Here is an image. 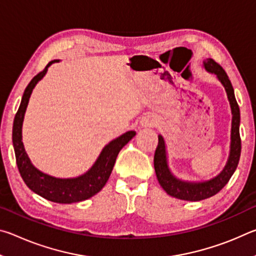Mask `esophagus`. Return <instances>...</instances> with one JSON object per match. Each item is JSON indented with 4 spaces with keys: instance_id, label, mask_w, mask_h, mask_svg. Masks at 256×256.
I'll list each match as a JSON object with an SVG mask.
<instances>
[{
    "instance_id": "1",
    "label": "esophagus",
    "mask_w": 256,
    "mask_h": 256,
    "mask_svg": "<svg viewBox=\"0 0 256 256\" xmlns=\"http://www.w3.org/2000/svg\"><path fill=\"white\" fill-rule=\"evenodd\" d=\"M156 120L154 118H146L144 120V123H142V125L144 126H152V125H154Z\"/></svg>"
}]
</instances>
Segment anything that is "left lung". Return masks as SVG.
I'll list each match as a JSON object with an SVG mask.
<instances>
[{"label":"left lung","instance_id":"left-lung-1","mask_svg":"<svg viewBox=\"0 0 256 256\" xmlns=\"http://www.w3.org/2000/svg\"><path fill=\"white\" fill-rule=\"evenodd\" d=\"M203 64H204V68L208 71L214 73V74L218 76V79L224 84V89H226L229 102H230L232 114L230 156H229L228 162L226 164V167H224V170L220 172V175L216 176V178L209 182H206V183H186V182L177 180L176 177L170 174L166 162L164 141L162 136H159L158 146L157 148H156L154 157V170L156 175H157L158 182L159 184L162 185V188L166 190L167 194L185 201H201L204 200V198L216 196V194L228 183L234 174V172L236 170L242 151V141L240 136V107H238V104L236 102L232 82L229 80L226 71H224L222 66L216 63L214 60L206 58L204 62H203Z\"/></svg>","mask_w":256,"mask_h":256}]
</instances>
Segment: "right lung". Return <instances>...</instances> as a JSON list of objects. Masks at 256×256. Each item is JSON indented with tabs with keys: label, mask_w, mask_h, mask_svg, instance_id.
<instances>
[{
	"label": "right lung",
	"mask_w": 256,
	"mask_h": 256,
	"mask_svg": "<svg viewBox=\"0 0 256 256\" xmlns=\"http://www.w3.org/2000/svg\"><path fill=\"white\" fill-rule=\"evenodd\" d=\"M54 62H58V60H54L47 64L44 70L32 78V80L29 82L27 88H26L19 110L14 116L12 141H14V146L16 166H18L19 172L26 185L32 192L37 193L38 196L46 198V200L55 203H64V204L68 203H68L80 202L94 196L105 186L108 178H110L118 152L136 136V132L128 131L116 140L112 141L110 144L104 148L92 170L86 172L84 175L78 177V178H54V177L42 174V172L36 170L30 162L27 154L24 152L22 141H21V128H22L24 112L34 86L45 76L47 68Z\"/></svg>",
	"instance_id": "1"
}]
</instances>
